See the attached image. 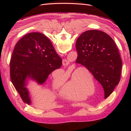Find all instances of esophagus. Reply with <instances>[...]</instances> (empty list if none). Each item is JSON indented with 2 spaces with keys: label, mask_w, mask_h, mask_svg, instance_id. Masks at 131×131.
Returning a JSON list of instances; mask_svg holds the SVG:
<instances>
[{
  "label": "esophagus",
  "mask_w": 131,
  "mask_h": 131,
  "mask_svg": "<svg viewBox=\"0 0 131 131\" xmlns=\"http://www.w3.org/2000/svg\"><path fill=\"white\" fill-rule=\"evenodd\" d=\"M62 64L64 67H67L69 64V62L66 59H64L62 61Z\"/></svg>",
  "instance_id": "esophagus-1"
}]
</instances>
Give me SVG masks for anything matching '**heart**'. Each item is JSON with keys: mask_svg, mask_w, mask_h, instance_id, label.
I'll list each match as a JSON object with an SVG mask.
<instances>
[{"mask_svg": "<svg viewBox=\"0 0 131 131\" xmlns=\"http://www.w3.org/2000/svg\"><path fill=\"white\" fill-rule=\"evenodd\" d=\"M73 71L74 72L71 77V79H72L70 82L71 84L63 91L62 93L71 100H81L82 97L80 96L78 92L80 93H87L90 88L93 89L94 87V81L91 77V73L88 70L82 68L77 69V67L73 66L68 72L59 76H56L55 78L63 84L67 81ZM53 86L54 88H58L59 87V82L53 81Z\"/></svg>", "mask_w": 131, "mask_h": 131, "instance_id": "1", "label": "heart"}]
</instances>
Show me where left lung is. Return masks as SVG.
<instances>
[{"mask_svg": "<svg viewBox=\"0 0 131 131\" xmlns=\"http://www.w3.org/2000/svg\"><path fill=\"white\" fill-rule=\"evenodd\" d=\"M77 63L85 66L100 83L104 98L112 93L121 78L122 60L113 39L104 31H86L76 42Z\"/></svg>", "mask_w": 131, "mask_h": 131, "instance_id": "obj_1", "label": "left lung"}]
</instances>
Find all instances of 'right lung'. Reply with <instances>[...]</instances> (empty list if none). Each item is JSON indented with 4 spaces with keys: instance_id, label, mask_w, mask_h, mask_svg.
I'll return each instance as SVG.
<instances>
[{
    "instance_id": "add662e5",
    "label": "right lung",
    "mask_w": 131,
    "mask_h": 131,
    "mask_svg": "<svg viewBox=\"0 0 131 131\" xmlns=\"http://www.w3.org/2000/svg\"><path fill=\"white\" fill-rule=\"evenodd\" d=\"M62 59L49 39L43 34H26L16 44L10 61V78L23 101L31 104L26 81L44 83L53 70L61 68Z\"/></svg>"
}]
</instances>
